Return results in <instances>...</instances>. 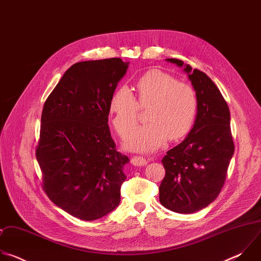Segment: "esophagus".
I'll return each instance as SVG.
<instances>
[{"instance_id": "obj_1", "label": "esophagus", "mask_w": 261, "mask_h": 261, "mask_svg": "<svg viewBox=\"0 0 261 261\" xmlns=\"http://www.w3.org/2000/svg\"><path fill=\"white\" fill-rule=\"evenodd\" d=\"M131 163L134 166H144V165H146L147 161L145 160V158H143L141 156H133L131 159Z\"/></svg>"}]
</instances>
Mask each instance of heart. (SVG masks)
<instances>
[{"label":"heart","instance_id":"1","mask_svg":"<svg viewBox=\"0 0 261 261\" xmlns=\"http://www.w3.org/2000/svg\"><path fill=\"white\" fill-rule=\"evenodd\" d=\"M137 100L126 88H119L111 95L108 113L114 128L122 138H126L134 128L139 105L151 106L146 118L150 123L137 127L126 141L128 150L153 152L168 139H178L191 130L196 113L197 96L188 84L160 70H151L136 83Z\"/></svg>","mask_w":261,"mask_h":261}]
</instances>
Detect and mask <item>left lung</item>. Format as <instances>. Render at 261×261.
<instances>
[{"mask_svg": "<svg viewBox=\"0 0 261 261\" xmlns=\"http://www.w3.org/2000/svg\"><path fill=\"white\" fill-rule=\"evenodd\" d=\"M184 71L196 92L197 115L193 128L162 159L165 176L159 200L166 208L192 214L212 203L224 186L234 153L228 105L214 82L200 70L177 59H166Z\"/></svg>", "mask_w": 261, "mask_h": 261, "instance_id": "1", "label": "left lung"}]
</instances>
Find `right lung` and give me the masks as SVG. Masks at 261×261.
<instances>
[{"label":"right lung","mask_w":261,"mask_h":261,"mask_svg":"<svg viewBox=\"0 0 261 261\" xmlns=\"http://www.w3.org/2000/svg\"><path fill=\"white\" fill-rule=\"evenodd\" d=\"M129 63L120 58L72 65L46 99L36 158L48 198L71 216L100 219L121 201L129 158L116 150L108 105Z\"/></svg>","instance_id":"1"}]
</instances>
